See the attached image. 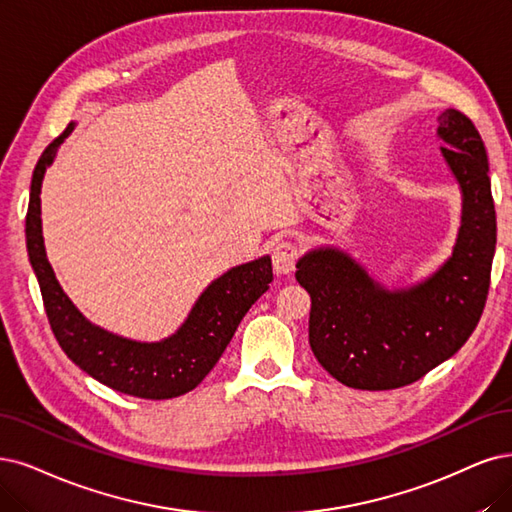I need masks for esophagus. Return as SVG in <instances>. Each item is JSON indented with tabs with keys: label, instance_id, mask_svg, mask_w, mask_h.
Returning a JSON list of instances; mask_svg holds the SVG:
<instances>
[{
	"label": "esophagus",
	"instance_id": "obj_1",
	"mask_svg": "<svg viewBox=\"0 0 512 512\" xmlns=\"http://www.w3.org/2000/svg\"><path fill=\"white\" fill-rule=\"evenodd\" d=\"M297 259H299V249L291 240H282L272 249V263H274L276 274H291L295 270Z\"/></svg>",
	"mask_w": 512,
	"mask_h": 512
}]
</instances>
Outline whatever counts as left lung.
<instances>
[{
    "instance_id": "left-lung-1",
    "label": "left lung",
    "mask_w": 512,
    "mask_h": 512,
    "mask_svg": "<svg viewBox=\"0 0 512 512\" xmlns=\"http://www.w3.org/2000/svg\"><path fill=\"white\" fill-rule=\"evenodd\" d=\"M437 135L462 189L458 240L437 272L390 291L335 246L297 261L295 278L312 299L310 348L348 388L392 390L418 382L466 344L483 314L496 251L487 151L458 109L441 113Z\"/></svg>"
}]
</instances>
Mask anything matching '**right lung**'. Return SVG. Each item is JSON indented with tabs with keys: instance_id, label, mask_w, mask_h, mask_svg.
Wrapping results in <instances>:
<instances>
[{
	"instance_id": "right-lung-1",
	"label": "right lung",
	"mask_w": 512,
	"mask_h": 512,
	"mask_svg": "<svg viewBox=\"0 0 512 512\" xmlns=\"http://www.w3.org/2000/svg\"><path fill=\"white\" fill-rule=\"evenodd\" d=\"M71 122L37 160L27 208V253L40 282L48 323L63 352L94 380L139 399H175L194 390L234 337L242 316L270 289L272 259L242 263L213 280L175 335L145 344L113 335L82 316L56 280L42 236V181L56 149L71 135Z\"/></svg>"
}]
</instances>
